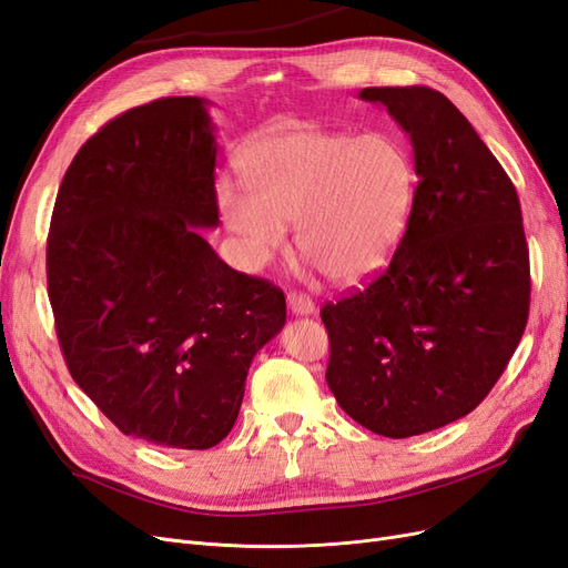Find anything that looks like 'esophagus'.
Instances as JSON below:
<instances>
[{
  "instance_id": "obj_1",
  "label": "esophagus",
  "mask_w": 568,
  "mask_h": 568,
  "mask_svg": "<svg viewBox=\"0 0 568 568\" xmlns=\"http://www.w3.org/2000/svg\"><path fill=\"white\" fill-rule=\"evenodd\" d=\"M287 308L295 316H308L316 311L314 302H311V297L304 295V292H287Z\"/></svg>"
}]
</instances>
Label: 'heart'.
I'll return each mask as SVG.
<instances>
[{
  "mask_svg": "<svg viewBox=\"0 0 568 568\" xmlns=\"http://www.w3.org/2000/svg\"><path fill=\"white\" fill-rule=\"evenodd\" d=\"M235 168L245 189L222 184L216 207L243 264L264 268L297 221L300 252L331 281H358L392 257L419 181L398 139L314 126L252 141Z\"/></svg>",
  "mask_w": 568,
  "mask_h": 568,
  "instance_id": "obj_1",
  "label": "heart"
}]
</instances>
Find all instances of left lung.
<instances>
[{
  "mask_svg": "<svg viewBox=\"0 0 568 568\" xmlns=\"http://www.w3.org/2000/svg\"><path fill=\"white\" fill-rule=\"evenodd\" d=\"M358 97L404 126L419 181L389 266L321 308L325 379L358 425L408 438L471 413L505 373L528 321V245L515 184L442 91Z\"/></svg>",
  "mask_w": 568,
  "mask_h": 568,
  "instance_id": "8db88e82",
  "label": "left lung"
}]
</instances>
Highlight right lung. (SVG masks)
Segmentation results:
<instances>
[{"instance_id": "obj_1", "label": "right lung", "mask_w": 568, "mask_h": 568, "mask_svg": "<svg viewBox=\"0 0 568 568\" xmlns=\"http://www.w3.org/2000/svg\"><path fill=\"white\" fill-rule=\"evenodd\" d=\"M207 101L168 97L91 136L61 181L47 285L68 371L126 436L205 450L235 425L283 290L219 260Z\"/></svg>"}]
</instances>
